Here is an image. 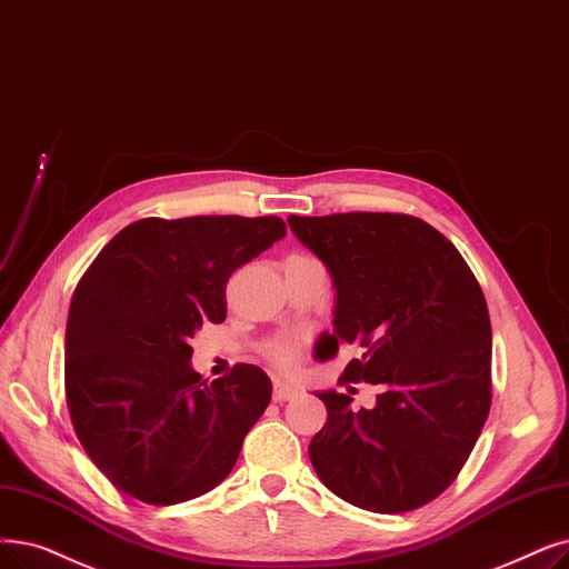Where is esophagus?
Returning <instances> with one entry per match:
<instances>
[{
  "label": "esophagus",
  "instance_id": "1",
  "mask_svg": "<svg viewBox=\"0 0 569 569\" xmlns=\"http://www.w3.org/2000/svg\"><path fill=\"white\" fill-rule=\"evenodd\" d=\"M298 388L290 386V383H283V381H277L274 383V402H286V400H292L298 398Z\"/></svg>",
  "mask_w": 569,
  "mask_h": 569
}]
</instances>
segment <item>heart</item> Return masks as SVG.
<instances>
[{
    "instance_id": "b5f03b06",
    "label": "heart",
    "mask_w": 569,
    "mask_h": 569,
    "mask_svg": "<svg viewBox=\"0 0 569 569\" xmlns=\"http://www.w3.org/2000/svg\"><path fill=\"white\" fill-rule=\"evenodd\" d=\"M295 356H298V351H295V346H290V343H274L269 349V360L274 362L277 367H281V369L292 367Z\"/></svg>"
}]
</instances>
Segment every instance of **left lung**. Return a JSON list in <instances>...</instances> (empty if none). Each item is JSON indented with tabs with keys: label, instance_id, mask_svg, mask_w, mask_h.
Listing matches in <instances>:
<instances>
[{
	"label": "left lung",
	"instance_id": "8db88e82",
	"mask_svg": "<svg viewBox=\"0 0 569 569\" xmlns=\"http://www.w3.org/2000/svg\"><path fill=\"white\" fill-rule=\"evenodd\" d=\"M335 286L332 332L313 358L341 343L360 358L339 381L379 386L372 409L318 390L328 423L309 443L318 479L377 513L411 511L447 490L472 453L490 409V318L481 286L456 246L405 213L288 216Z\"/></svg>",
	"mask_w": 569,
	"mask_h": 569
}]
</instances>
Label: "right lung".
<instances>
[{"label": "right lung", "instance_id": "right-lung-1", "mask_svg": "<svg viewBox=\"0 0 569 569\" xmlns=\"http://www.w3.org/2000/svg\"><path fill=\"white\" fill-rule=\"evenodd\" d=\"M286 237L277 216L143 218L120 230L73 290L67 407L81 447L130 498L179 505L223 481L271 400L256 365L202 379L190 339L226 320L232 271Z\"/></svg>", "mask_w": 569, "mask_h": 569}]
</instances>
